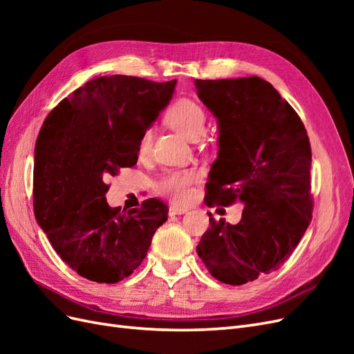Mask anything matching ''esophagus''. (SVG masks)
<instances>
[{
  "label": "esophagus",
  "mask_w": 354,
  "mask_h": 354,
  "mask_svg": "<svg viewBox=\"0 0 354 354\" xmlns=\"http://www.w3.org/2000/svg\"><path fill=\"white\" fill-rule=\"evenodd\" d=\"M187 211H189V208H186V207H178V205H171L169 207L171 216H178V214H185Z\"/></svg>",
  "instance_id": "obj_1"
}]
</instances>
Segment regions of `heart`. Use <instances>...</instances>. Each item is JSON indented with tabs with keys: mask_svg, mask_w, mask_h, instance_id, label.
Segmentation results:
<instances>
[{
	"mask_svg": "<svg viewBox=\"0 0 354 354\" xmlns=\"http://www.w3.org/2000/svg\"><path fill=\"white\" fill-rule=\"evenodd\" d=\"M207 115L202 106L190 99L177 100L167 112V122L189 140H196L205 130ZM152 133L146 131L138 142V155L146 156L151 151ZM196 181V174L190 169H169L160 177L158 190L176 202L189 198L190 186Z\"/></svg>",
	"mask_w": 354,
	"mask_h": 354,
	"instance_id": "1",
	"label": "heart"
}]
</instances>
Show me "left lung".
Instances as JSON below:
<instances>
[{"instance_id": "obj_1", "label": "left lung", "mask_w": 354, "mask_h": 354, "mask_svg": "<svg viewBox=\"0 0 354 354\" xmlns=\"http://www.w3.org/2000/svg\"><path fill=\"white\" fill-rule=\"evenodd\" d=\"M195 85L220 130L207 205L243 203L238 224L208 214L211 227L196 252L217 281L243 285L279 269L312 221V149L298 113L270 82L250 77Z\"/></svg>"}]
</instances>
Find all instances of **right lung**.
I'll list each match as a JSON object with an SVG mask.
<instances>
[{"mask_svg": "<svg viewBox=\"0 0 354 354\" xmlns=\"http://www.w3.org/2000/svg\"><path fill=\"white\" fill-rule=\"evenodd\" d=\"M177 81L127 75L94 78L46 118L35 145V218L72 270L116 283L142 264L168 207L146 199L121 212L106 178L137 164L138 142L173 97Z\"/></svg>", "mask_w": 354, "mask_h": 354, "instance_id": "add662e5", "label": "right lung"}]
</instances>
